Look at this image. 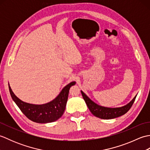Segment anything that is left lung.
I'll return each mask as SVG.
<instances>
[{
  "instance_id": "obj_1",
  "label": "left lung",
  "mask_w": 150,
  "mask_h": 150,
  "mask_svg": "<svg viewBox=\"0 0 150 150\" xmlns=\"http://www.w3.org/2000/svg\"><path fill=\"white\" fill-rule=\"evenodd\" d=\"M81 93L83 97L86 104H87L88 108L94 116L103 119H111L115 118L122 116L126 113L128 112L131 108L133 103L137 97L136 95L134 98L126 105L123 106L118 108H108L97 104L90 99L83 91L81 90Z\"/></svg>"
}]
</instances>
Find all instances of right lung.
<instances>
[{
	"label": "right lung",
	"instance_id": "obj_1",
	"mask_svg": "<svg viewBox=\"0 0 150 150\" xmlns=\"http://www.w3.org/2000/svg\"><path fill=\"white\" fill-rule=\"evenodd\" d=\"M75 83V81H73L67 84L53 100L43 104L25 103L14 94L9 84L8 86L13 100L22 112L33 122L44 124L54 122L61 117L66 108L69 88Z\"/></svg>",
	"mask_w": 150,
	"mask_h": 150
}]
</instances>
